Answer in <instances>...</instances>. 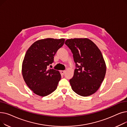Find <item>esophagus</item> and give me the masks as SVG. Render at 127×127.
Returning <instances> with one entry per match:
<instances>
[{"label": "esophagus", "instance_id": "34e87169", "mask_svg": "<svg viewBox=\"0 0 127 127\" xmlns=\"http://www.w3.org/2000/svg\"><path fill=\"white\" fill-rule=\"evenodd\" d=\"M65 70H61V73L62 75H64L65 74Z\"/></svg>", "mask_w": 127, "mask_h": 127}]
</instances>
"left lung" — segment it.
Listing matches in <instances>:
<instances>
[{
	"mask_svg": "<svg viewBox=\"0 0 127 127\" xmlns=\"http://www.w3.org/2000/svg\"><path fill=\"white\" fill-rule=\"evenodd\" d=\"M65 44L71 50L77 68L69 80L72 90L79 95L90 96L103 81L106 65L101 51L87 38L68 39Z\"/></svg>",
	"mask_w": 127,
	"mask_h": 127,
	"instance_id": "obj_1",
	"label": "left lung"
}]
</instances>
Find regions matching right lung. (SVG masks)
Returning a JSON list of instances; mask_svg holds the SVG:
<instances>
[{
	"label": "right lung",
	"mask_w": 127,
	"mask_h": 127,
	"mask_svg": "<svg viewBox=\"0 0 127 127\" xmlns=\"http://www.w3.org/2000/svg\"><path fill=\"white\" fill-rule=\"evenodd\" d=\"M64 41V38L39 39L27 51L22 64V75L34 94L44 97L57 89L61 74L58 70L47 69V66L53 62L54 56Z\"/></svg>",
	"instance_id": "1"
}]
</instances>
